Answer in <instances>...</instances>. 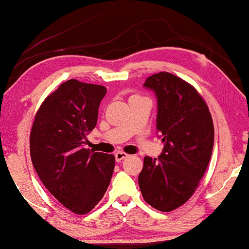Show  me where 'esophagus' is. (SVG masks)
<instances>
[{
  "label": "esophagus",
  "mask_w": 249,
  "mask_h": 249,
  "mask_svg": "<svg viewBox=\"0 0 249 249\" xmlns=\"http://www.w3.org/2000/svg\"><path fill=\"white\" fill-rule=\"evenodd\" d=\"M128 157V154L124 153V151H118V153H115V160L116 162H121L122 160L127 159Z\"/></svg>",
  "instance_id": "34e87169"
}]
</instances>
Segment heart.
Listing matches in <instances>:
<instances>
[{
	"label": "heart",
	"instance_id": "1",
	"mask_svg": "<svg viewBox=\"0 0 249 249\" xmlns=\"http://www.w3.org/2000/svg\"><path fill=\"white\" fill-rule=\"evenodd\" d=\"M134 96H139V95H134ZM134 96H133V98H134Z\"/></svg>",
	"mask_w": 249,
	"mask_h": 249
}]
</instances>
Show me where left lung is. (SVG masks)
I'll list each match as a JSON object with an SVG mask.
<instances>
[{
  "mask_svg": "<svg viewBox=\"0 0 249 249\" xmlns=\"http://www.w3.org/2000/svg\"><path fill=\"white\" fill-rule=\"evenodd\" d=\"M157 96V133L164 143L159 159L145 156L139 175L143 199L170 212L185 204L211 160L214 128L205 100L192 85L169 72L147 78Z\"/></svg>",
  "mask_w": 249,
  "mask_h": 249,
  "instance_id": "left-lung-1",
  "label": "left lung"
}]
</instances>
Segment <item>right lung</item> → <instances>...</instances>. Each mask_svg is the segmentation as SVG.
Instances as JSON below:
<instances>
[{"label": "right lung", "mask_w": 249, "mask_h": 249, "mask_svg": "<svg viewBox=\"0 0 249 249\" xmlns=\"http://www.w3.org/2000/svg\"><path fill=\"white\" fill-rule=\"evenodd\" d=\"M106 87L71 79L40 105L30 133L32 164L49 192L70 211L86 214L106 194L115 157L84 148L95 128Z\"/></svg>", "instance_id": "add662e5"}]
</instances>
